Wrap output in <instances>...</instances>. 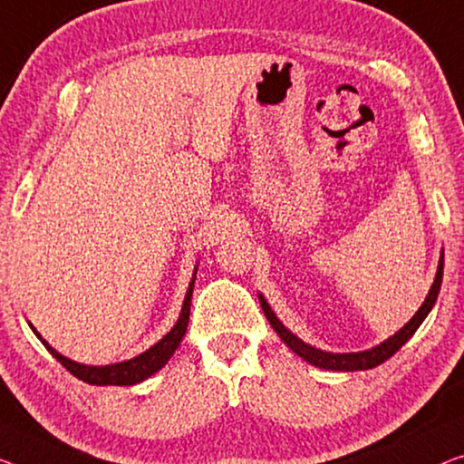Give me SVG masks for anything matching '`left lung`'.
<instances>
[{
    "label": "left lung",
    "mask_w": 464,
    "mask_h": 464,
    "mask_svg": "<svg viewBox=\"0 0 464 464\" xmlns=\"http://www.w3.org/2000/svg\"><path fill=\"white\" fill-rule=\"evenodd\" d=\"M441 275H444V254H441V258H440L438 273H435V279H433L430 294H427L425 302L420 304V308L414 313L412 319L406 323L402 329L396 331L392 337H387L383 343L375 345V348L364 350V352H348V354H334V352H323L319 348H313V345L304 343L300 337H295L292 331L285 327V324L276 319L271 306L266 304L265 295L260 294L258 298H260V306H262V310H265L268 323H271V327L276 331V335H279L281 340L289 345V350H294L295 354L304 358V361L319 366V369H327V371H366V369H372V366H379L382 362H385L387 358H392L414 335V331L420 327V323H423L425 316L431 313L433 304H435V300H438V294L441 287Z\"/></svg>",
    "instance_id": "obj_1"
}]
</instances>
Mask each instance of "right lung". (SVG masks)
I'll use <instances>...</instances> for the list:
<instances>
[{"label":"right lung","mask_w":464,"mask_h":464,"mask_svg":"<svg viewBox=\"0 0 464 464\" xmlns=\"http://www.w3.org/2000/svg\"><path fill=\"white\" fill-rule=\"evenodd\" d=\"M198 271V268H196ZM193 281H196V273H193V279L189 283L188 294H185V302L181 308V314H179V321L175 323L169 334H166L160 342L151 345L150 350L141 352L140 356L130 358V361L116 362V364H106V366H89L74 362L71 358L62 356L60 352H55L50 343H47L44 337H41L34 327L31 324L33 334L39 337L41 343L45 345L47 352L58 361L66 371H71L74 377L81 379V382L92 383V385H135L141 383L143 379H148L162 369V366L170 361V356L175 354V350L181 343L185 331H188L189 323V308H191V294H193Z\"/></svg>","instance_id":"right-lung-1"}]
</instances>
